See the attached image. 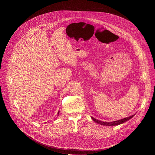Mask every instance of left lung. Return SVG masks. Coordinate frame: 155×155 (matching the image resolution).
Here are the masks:
<instances>
[{
	"label": "left lung",
	"instance_id": "left-lung-1",
	"mask_svg": "<svg viewBox=\"0 0 155 155\" xmlns=\"http://www.w3.org/2000/svg\"><path fill=\"white\" fill-rule=\"evenodd\" d=\"M134 116V114H133L132 116H130L129 117H125L124 119H120V120H116V121H113V122H102L101 120H98L97 119H95V118L94 117H91L93 120L95 122H97V124H99L100 125H106V126H114V125H119V124H123L125 122L128 120L129 119H130L131 118H132L133 116Z\"/></svg>",
	"mask_w": 155,
	"mask_h": 155
}]
</instances>
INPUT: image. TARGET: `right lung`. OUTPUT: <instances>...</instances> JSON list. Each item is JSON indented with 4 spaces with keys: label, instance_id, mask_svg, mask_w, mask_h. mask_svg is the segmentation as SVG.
I'll use <instances>...</instances> for the list:
<instances>
[{
    "label": "right lung",
    "instance_id": "add662e5",
    "mask_svg": "<svg viewBox=\"0 0 155 155\" xmlns=\"http://www.w3.org/2000/svg\"><path fill=\"white\" fill-rule=\"evenodd\" d=\"M58 113H59V112H58Z\"/></svg>",
    "mask_w": 155,
    "mask_h": 155
}]
</instances>
